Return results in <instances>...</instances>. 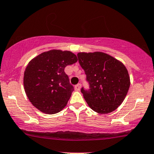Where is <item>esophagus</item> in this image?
<instances>
[{
    "instance_id": "34e87169",
    "label": "esophagus",
    "mask_w": 154,
    "mask_h": 154,
    "mask_svg": "<svg viewBox=\"0 0 154 154\" xmlns=\"http://www.w3.org/2000/svg\"><path fill=\"white\" fill-rule=\"evenodd\" d=\"M81 86H82V84H78L77 85L75 86V89L76 91H79V90H80V89H81Z\"/></svg>"
}]
</instances>
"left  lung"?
Instances as JSON below:
<instances>
[{
  "instance_id": "obj_1",
  "label": "left lung",
  "mask_w": 154,
  "mask_h": 154,
  "mask_svg": "<svg viewBox=\"0 0 154 154\" xmlns=\"http://www.w3.org/2000/svg\"><path fill=\"white\" fill-rule=\"evenodd\" d=\"M77 56L90 88L89 91L84 88L81 90L88 105L100 114L117 109L130 86L128 71L124 64L100 51L79 52Z\"/></svg>"
}]
</instances>
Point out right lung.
<instances>
[{
    "instance_id": "1",
    "label": "right lung",
    "mask_w": 154,
    "mask_h": 154,
    "mask_svg": "<svg viewBox=\"0 0 154 154\" xmlns=\"http://www.w3.org/2000/svg\"><path fill=\"white\" fill-rule=\"evenodd\" d=\"M78 61L70 51L53 49L29 62L24 72V88L30 103L47 114H54L66 106L74 88L65 72L67 65Z\"/></svg>"
}]
</instances>
